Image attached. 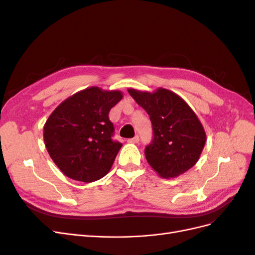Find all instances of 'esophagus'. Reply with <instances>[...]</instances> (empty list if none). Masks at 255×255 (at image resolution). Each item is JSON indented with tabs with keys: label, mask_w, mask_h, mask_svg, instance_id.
I'll return each instance as SVG.
<instances>
[{
	"label": "esophagus",
	"mask_w": 255,
	"mask_h": 255,
	"mask_svg": "<svg viewBox=\"0 0 255 255\" xmlns=\"http://www.w3.org/2000/svg\"><path fill=\"white\" fill-rule=\"evenodd\" d=\"M128 141L129 143H137L138 141H139V137L135 136V137H133V138H130V139H128Z\"/></svg>",
	"instance_id": "obj_1"
}]
</instances>
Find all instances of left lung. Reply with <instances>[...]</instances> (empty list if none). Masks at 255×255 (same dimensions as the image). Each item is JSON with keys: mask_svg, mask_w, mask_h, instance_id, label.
I'll list each match as a JSON object with an SVG mask.
<instances>
[{"mask_svg": "<svg viewBox=\"0 0 255 255\" xmlns=\"http://www.w3.org/2000/svg\"><path fill=\"white\" fill-rule=\"evenodd\" d=\"M138 105L148 113L153 141L144 150L149 165L159 176L173 179L188 171L200 158L206 133L196 113L175 92L128 89Z\"/></svg>", "mask_w": 255, "mask_h": 255, "instance_id": "obj_1", "label": "left lung"}]
</instances>
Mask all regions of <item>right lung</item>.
Listing matches in <instances>:
<instances>
[{
	"label": "right lung",
	"instance_id": "add662e5",
	"mask_svg": "<svg viewBox=\"0 0 255 255\" xmlns=\"http://www.w3.org/2000/svg\"><path fill=\"white\" fill-rule=\"evenodd\" d=\"M122 98L120 90L92 86L67 98L49 116L44 144L66 176L90 183L110 172L122 144L112 139L109 114Z\"/></svg>",
	"mask_w": 255,
	"mask_h": 255
}]
</instances>
